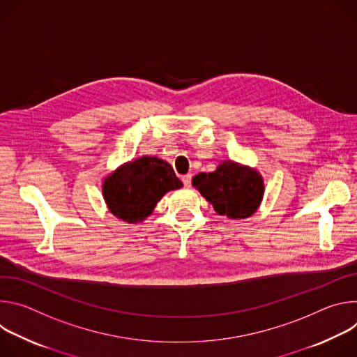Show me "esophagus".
<instances>
[{
	"label": "esophagus",
	"mask_w": 357,
	"mask_h": 357,
	"mask_svg": "<svg viewBox=\"0 0 357 357\" xmlns=\"http://www.w3.org/2000/svg\"><path fill=\"white\" fill-rule=\"evenodd\" d=\"M182 182H183L185 186H190V183H192V175H190V174L183 175V176H182Z\"/></svg>",
	"instance_id": "obj_1"
}]
</instances>
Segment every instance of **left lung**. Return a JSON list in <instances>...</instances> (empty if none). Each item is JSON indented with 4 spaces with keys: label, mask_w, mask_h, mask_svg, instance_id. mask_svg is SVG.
<instances>
[{
    "label": "left lung",
    "mask_w": 357,
    "mask_h": 357,
    "mask_svg": "<svg viewBox=\"0 0 357 357\" xmlns=\"http://www.w3.org/2000/svg\"><path fill=\"white\" fill-rule=\"evenodd\" d=\"M192 185L211 202L219 215L244 219L257 211L264 193L257 171L236 162H223L215 172L199 174Z\"/></svg>",
    "instance_id": "1"
}]
</instances>
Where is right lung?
Here are the masks:
<instances>
[{
	"label": "right lung",
	"instance_id": "add662e5",
	"mask_svg": "<svg viewBox=\"0 0 357 357\" xmlns=\"http://www.w3.org/2000/svg\"><path fill=\"white\" fill-rule=\"evenodd\" d=\"M182 182L172 167L157 157H141L120 167L103 183L110 212L124 222L137 223L149 216L161 197Z\"/></svg>",
	"mask_w": 357,
	"mask_h": 357
}]
</instances>
